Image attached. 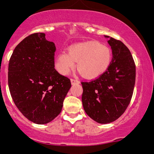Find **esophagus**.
Listing matches in <instances>:
<instances>
[{
  "label": "esophagus",
  "instance_id": "34e87169",
  "mask_svg": "<svg viewBox=\"0 0 154 154\" xmlns=\"http://www.w3.org/2000/svg\"><path fill=\"white\" fill-rule=\"evenodd\" d=\"M71 84H78V83H80V81L77 80V79H71Z\"/></svg>",
  "mask_w": 154,
  "mask_h": 154
}]
</instances>
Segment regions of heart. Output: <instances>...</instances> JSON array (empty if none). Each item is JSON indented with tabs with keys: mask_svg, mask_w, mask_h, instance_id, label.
<instances>
[{
	"mask_svg": "<svg viewBox=\"0 0 154 154\" xmlns=\"http://www.w3.org/2000/svg\"><path fill=\"white\" fill-rule=\"evenodd\" d=\"M112 54L109 48L95 41L76 43L62 51L56 57V68L60 73L67 74L75 66L86 78H94L103 74L109 66Z\"/></svg>",
	"mask_w": 154,
	"mask_h": 154,
	"instance_id": "1",
	"label": "heart"
}]
</instances>
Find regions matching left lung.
I'll return each instance as SVG.
<instances>
[{"instance_id":"obj_1","label":"left lung","mask_w":154,"mask_h":154,"mask_svg":"<svg viewBox=\"0 0 154 154\" xmlns=\"http://www.w3.org/2000/svg\"><path fill=\"white\" fill-rule=\"evenodd\" d=\"M109 38L112 58L108 68L98 77L81 82L82 102L86 114L100 124L119 119L127 109L136 82V65L130 50L122 42Z\"/></svg>"}]
</instances>
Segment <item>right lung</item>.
I'll use <instances>...</instances> for the list:
<instances>
[{
	"label": "right lung",
	"instance_id": "obj_1",
	"mask_svg": "<svg viewBox=\"0 0 154 154\" xmlns=\"http://www.w3.org/2000/svg\"><path fill=\"white\" fill-rule=\"evenodd\" d=\"M55 51L45 34L35 32L15 47L9 62L12 100L24 117L38 125L51 122L61 112L71 86L70 79L54 68Z\"/></svg>",
	"mask_w": 154,
	"mask_h": 154
}]
</instances>
